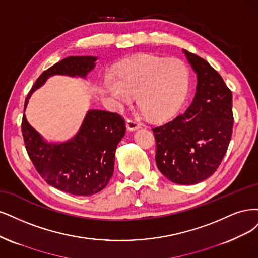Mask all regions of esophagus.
Listing matches in <instances>:
<instances>
[{
    "label": "esophagus",
    "mask_w": 258,
    "mask_h": 258,
    "mask_svg": "<svg viewBox=\"0 0 258 258\" xmlns=\"http://www.w3.org/2000/svg\"><path fill=\"white\" fill-rule=\"evenodd\" d=\"M126 126H127V130L130 131H135L141 126V124L136 119L131 118L126 121Z\"/></svg>",
    "instance_id": "esophagus-1"
}]
</instances>
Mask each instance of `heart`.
<instances>
[{
	"mask_svg": "<svg viewBox=\"0 0 258 258\" xmlns=\"http://www.w3.org/2000/svg\"><path fill=\"white\" fill-rule=\"evenodd\" d=\"M187 85L188 71L183 62L149 55L127 61L120 79L110 77L106 81L108 91L123 103L138 96L140 111L151 120H164L176 112Z\"/></svg>",
	"mask_w": 258,
	"mask_h": 258,
	"instance_id": "1",
	"label": "heart"
}]
</instances>
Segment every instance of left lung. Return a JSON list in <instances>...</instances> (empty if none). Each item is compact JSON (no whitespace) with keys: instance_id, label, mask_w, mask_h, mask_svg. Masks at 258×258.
Instances as JSON below:
<instances>
[{"instance_id":"left-lung-1","label":"left lung","mask_w":258,"mask_h":258,"mask_svg":"<svg viewBox=\"0 0 258 258\" xmlns=\"http://www.w3.org/2000/svg\"><path fill=\"white\" fill-rule=\"evenodd\" d=\"M197 74L196 94L183 113L152 128L157 168L177 184H196L217 171L231 139L232 94L203 57L184 50Z\"/></svg>"}]
</instances>
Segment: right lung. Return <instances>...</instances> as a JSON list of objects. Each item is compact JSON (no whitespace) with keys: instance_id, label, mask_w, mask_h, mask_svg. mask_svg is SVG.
<instances>
[{"instance_id":"obj_1","label":"right lung","mask_w":258,"mask_h":258,"mask_svg":"<svg viewBox=\"0 0 258 258\" xmlns=\"http://www.w3.org/2000/svg\"><path fill=\"white\" fill-rule=\"evenodd\" d=\"M94 56H69L37 78L29 92L45 84L52 75L86 77L95 66ZM125 121L117 112L88 111L78 134L64 144H47L23 114L21 132L24 146L35 169L49 185L65 193L90 196L101 192L113 173L114 154L125 134Z\"/></svg>"}]
</instances>
